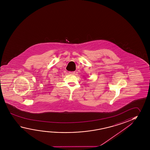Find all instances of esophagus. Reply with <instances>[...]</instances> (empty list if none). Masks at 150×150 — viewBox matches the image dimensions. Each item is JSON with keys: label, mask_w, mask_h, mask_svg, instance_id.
<instances>
[{"label": "esophagus", "mask_w": 150, "mask_h": 150, "mask_svg": "<svg viewBox=\"0 0 150 150\" xmlns=\"http://www.w3.org/2000/svg\"><path fill=\"white\" fill-rule=\"evenodd\" d=\"M75 71H69V74H75Z\"/></svg>", "instance_id": "1"}]
</instances>
